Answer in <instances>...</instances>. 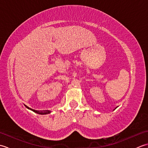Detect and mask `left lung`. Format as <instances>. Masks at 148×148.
I'll list each match as a JSON object with an SVG mask.
<instances>
[{"label": "left lung", "mask_w": 148, "mask_h": 148, "mask_svg": "<svg viewBox=\"0 0 148 148\" xmlns=\"http://www.w3.org/2000/svg\"><path fill=\"white\" fill-rule=\"evenodd\" d=\"M116 108H115V109H116Z\"/></svg>", "instance_id": "obj_1"}]
</instances>
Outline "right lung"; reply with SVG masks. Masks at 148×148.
Instances as JSON below:
<instances>
[{
    "instance_id": "add662e5",
    "label": "right lung",
    "mask_w": 148,
    "mask_h": 148,
    "mask_svg": "<svg viewBox=\"0 0 148 148\" xmlns=\"http://www.w3.org/2000/svg\"><path fill=\"white\" fill-rule=\"evenodd\" d=\"M25 107L27 109H30L31 111L35 112L37 113V114H49V113L51 112V111H49V110H45V111H37V110H34V109H32L31 108H29V107L27 106L26 105H25Z\"/></svg>"
}]
</instances>
